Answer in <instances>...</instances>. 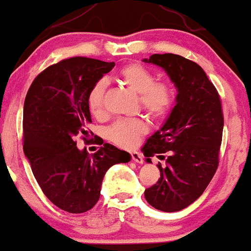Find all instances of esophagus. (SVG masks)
I'll return each mask as SVG.
<instances>
[{
	"label": "esophagus",
	"mask_w": 251,
	"mask_h": 251,
	"mask_svg": "<svg viewBox=\"0 0 251 251\" xmlns=\"http://www.w3.org/2000/svg\"><path fill=\"white\" fill-rule=\"evenodd\" d=\"M131 159H132L133 162L136 163H143V156L137 151L131 152Z\"/></svg>",
	"instance_id": "1"
}]
</instances>
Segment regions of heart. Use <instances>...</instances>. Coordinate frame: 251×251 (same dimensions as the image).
Returning a JSON list of instances; mask_svg holds the SVG:
<instances>
[{"instance_id": "obj_1", "label": "heart", "mask_w": 251, "mask_h": 251, "mask_svg": "<svg viewBox=\"0 0 251 251\" xmlns=\"http://www.w3.org/2000/svg\"><path fill=\"white\" fill-rule=\"evenodd\" d=\"M119 79L126 86L138 92L142 108L154 118H161L170 110L173 103V89L166 81H154L152 73L141 63H128L119 72ZM107 81H97L91 88L88 96L89 109L92 115L101 118L104 115V94ZM148 132V126L139 118L118 119L105 130V136L125 149H132Z\"/></svg>"}]
</instances>
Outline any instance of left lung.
<instances>
[{"instance_id":"1","label":"left lung","mask_w":251,"mask_h":251,"mask_svg":"<svg viewBox=\"0 0 251 251\" xmlns=\"http://www.w3.org/2000/svg\"><path fill=\"white\" fill-rule=\"evenodd\" d=\"M144 62L162 67L176 85V105L144 144L147 162L167 152L166 167L144 197L156 209L179 212L203 194L218 170L224 114L215 86L201 66L176 54H154ZM163 156V155H160ZM165 157V156H163Z\"/></svg>"}]
</instances>
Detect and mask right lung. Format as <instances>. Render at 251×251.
<instances>
[{"label": "right lung", "mask_w": 251, "mask_h": 251, "mask_svg": "<svg viewBox=\"0 0 251 251\" xmlns=\"http://www.w3.org/2000/svg\"><path fill=\"white\" fill-rule=\"evenodd\" d=\"M114 62L75 56L49 66L31 84L24 103V152L50 202L80 214L100 199L108 168L128 162V152L104 143L95 154L79 150L75 138L89 132L88 96Z\"/></svg>", "instance_id": "1"}]
</instances>
